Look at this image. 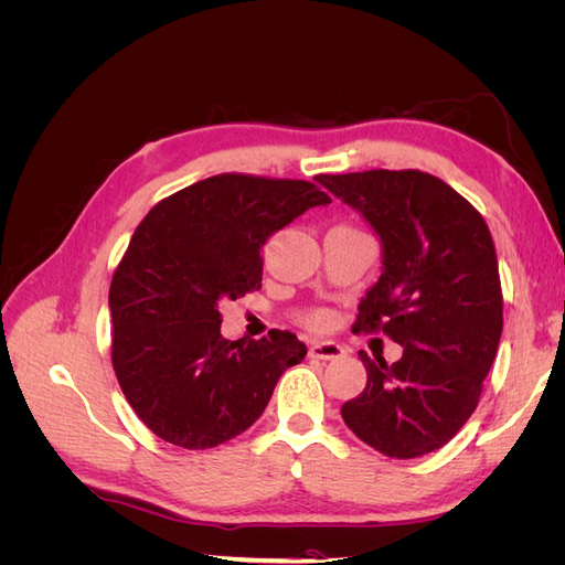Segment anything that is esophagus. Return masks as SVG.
Instances as JSON below:
<instances>
[{
    "label": "esophagus",
    "instance_id": "obj_1",
    "mask_svg": "<svg viewBox=\"0 0 565 565\" xmlns=\"http://www.w3.org/2000/svg\"><path fill=\"white\" fill-rule=\"evenodd\" d=\"M311 358H320V361H332V358L344 355V349L334 341H316V344L309 349Z\"/></svg>",
    "mask_w": 565,
    "mask_h": 565
}]
</instances>
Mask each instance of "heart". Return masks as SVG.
<instances>
[{
  "mask_svg": "<svg viewBox=\"0 0 565 565\" xmlns=\"http://www.w3.org/2000/svg\"><path fill=\"white\" fill-rule=\"evenodd\" d=\"M306 322H309L311 328H322V324L328 322V316H324L322 311H313V313L306 316Z\"/></svg>",
  "mask_w": 565,
  "mask_h": 565,
  "instance_id": "obj_1",
  "label": "heart"
}]
</instances>
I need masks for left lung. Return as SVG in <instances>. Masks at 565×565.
<instances>
[{
	"label": "left lung",
	"mask_w": 565,
	"mask_h": 565,
	"mask_svg": "<svg viewBox=\"0 0 565 565\" xmlns=\"http://www.w3.org/2000/svg\"><path fill=\"white\" fill-rule=\"evenodd\" d=\"M382 241V276L353 332H384L401 361L361 351L367 386L341 405L349 429L386 457L434 452L473 415L502 337L492 235L469 200L419 169L320 174Z\"/></svg>",
	"instance_id": "obj_1"
}]
</instances>
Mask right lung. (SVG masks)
<instances>
[{
    "label": "right lung",
    "mask_w": 565,
    "mask_h": 565,
    "mask_svg": "<svg viewBox=\"0 0 565 565\" xmlns=\"http://www.w3.org/2000/svg\"><path fill=\"white\" fill-rule=\"evenodd\" d=\"M330 195L311 181L216 174L160 200L110 282L113 370L162 440L207 450L262 417L280 374L303 361L292 332L221 337L218 303L262 287V247Z\"/></svg>",
    "instance_id": "obj_1"
}]
</instances>
